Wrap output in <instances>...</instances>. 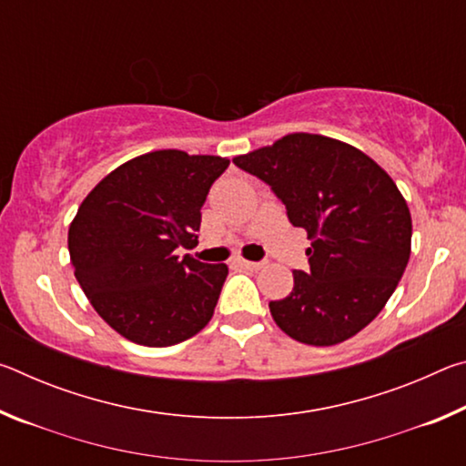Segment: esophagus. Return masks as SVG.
<instances>
[{
    "instance_id": "34e87169",
    "label": "esophagus",
    "mask_w": 466,
    "mask_h": 466,
    "mask_svg": "<svg viewBox=\"0 0 466 466\" xmlns=\"http://www.w3.org/2000/svg\"><path fill=\"white\" fill-rule=\"evenodd\" d=\"M238 265L244 267V269H258V267H261V263L258 261H247V258H240Z\"/></svg>"
}]
</instances>
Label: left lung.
<instances>
[{"mask_svg": "<svg viewBox=\"0 0 466 466\" xmlns=\"http://www.w3.org/2000/svg\"><path fill=\"white\" fill-rule=\"evenodd\" d=\"M234 164L269 185L312 240L309 269L294 271L289 296L269 302L278 327L317 347L368 327L411 255V214L394 180L358 147L312 133H289Z\"/></svg>", "mask_w": 466, "mask_h": 466, "instance_id": "obj_1", "label": "left lung"}]
</instances>
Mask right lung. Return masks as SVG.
Masks as SVG:
<instances>
[{"label": "right lung", "instance_id": "right-lung-1", "mask_svg": "<svg viewBox=\"0 0 466 466\" xmlns=\"http://www.w3.org/2000/svg\"><path fill=\"white\" fill-rule=\"evenodd\" d=\"M230 160L160 149L121 164L92 188L69 226L76 279L106 325L133 343L187 341L214 317L224 263L177 248L197 244L201 208Z\"/></svg>", "mask_w": 466, "mask_h": 466}]
</instances>
